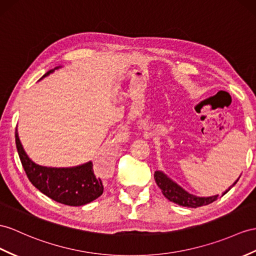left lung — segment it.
<instances>
[{
  "label": "left lung",
  "mask_w": 256,
  "mask_h": 256,
  "mask_svg": "<svg viewBox=\"0 0 256 256\" xmlns=\"http://www.w3.org/2000/svg\"><path fill=\"white\" fill-rule=\"evenodd\" d=\"M239 178L236 180L232 186H229L228 190L224 192V194H226V193L238 182ZM154 179L155 182L160 186V189L162 190V193H163L164 196L174 203L182 205V206L196 208L203 206V205L210 204L212 202L216 201L218 198V194L213 196H196L194 194H191V193L186 192L178 184H176L174 180L168 177L166 174L160 170H156L154 172Z\"/></svg>",
  "instance_id": "1"
}]
</instances>
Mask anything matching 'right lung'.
Returning <instances> with one entry per match:
<instances>
[{"label": "right lung", "mask_w": 256, "mask_h": 256, "mask_svg": "<svg viewBox=\"0 0 256 256\" xmlns=\"http://www.w3.org/2000/svg\"><path fill=\"white\" fill-rule=\"evenodd\" d=\"M58 68L60 66L48 70L43 74L41 79L48 76ZM15 141L18 155L28 179L43 194L56 202L70 206H81L102 196L104 189L102 180L101 178H96L93 172L92 162L66 168L41 166L31 160L24 152L18 136L17 128L15 132Z\"/></svg>", "instance_id": "1"}]
</instances>
